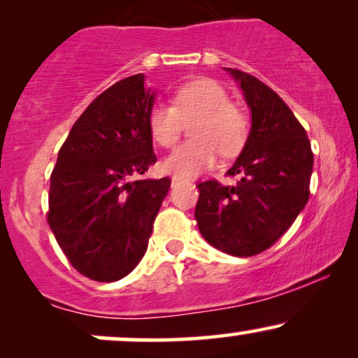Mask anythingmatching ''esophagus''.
<instances>
[{
	"instance_id": "obj_1",
	"label": "esophagus",
	"mask_w": 358,
	"mask_h": 358,
	"mask_svg": "<svg viewBox=\"0 0 358 358\" xmlns=\"http://www.w3.org/2000/svg\"><path fill=\"white\" fill-rule=\"evenodd\" d=\"M180 182H182V178H180V176H171V183L176 185V183H180Z\"/></svg>"
}]
</instances>
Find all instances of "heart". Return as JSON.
<instances>
[{
  "label": "heart",
  "mask_w": 358,
  "mask_h": 358,
  "mask_svg": "<svg viewBox=\"0 0 358 358\" xmlns=\"http://www.w3.org/2000/svg\"><path fill=\"white\" fill-rule=\"evenodd\" d=\"M190 141L180 145L163 162L166 173L192 178L215 165L220 151L234 156L248 138V119L229 102V94L219 82L196 79L187 82L173 94V108L156 104L148 114L151 138L159 146L176 145L183 131V121H192Z\"/></svg>",
  "instance_id": "obj_1"
}]
</instances>
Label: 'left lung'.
I'll return each instance as SVG.
<instances>
[{
	"label": "left lung",
	"instance_id": "left-lung-1",
	"mask_svg": "<svg viewBox=\"0 0 358 358\" xmlns=\"http://www.w3.org/2000/svg\"><path fill=\"white\" fill-rule=\"evenodd\" d=\"M250 109V131L227 175L236 187L215 180L199 183L195 219L203 239L237 257L262 252L296 220L310 196L313 153L310 139L285 101L256 77L225 69Z\"/></svg>",
	"mask_w": 358,
	"mask_h": 358
}]
</instances>
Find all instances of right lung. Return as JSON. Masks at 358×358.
<instances>
[{
	"instance_id": "1",
	"label": "right lung",
	"mask_w": 358,
	"mask_h": 358,
	"mask_svg": "<svg viewBox=\"0 0 358 358\" xmlns=\"http://www.w3.org/2000/svg\"><path fill=\"white\" fill-rule=\"evenodd\" d=\"M156 92L136 73L96 97L72 126L50 176L48 225L80 274L127 276L148 249L171 180H136L156 163L148 114Z\"/></svg>"
}]
</instances>
